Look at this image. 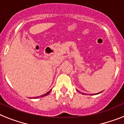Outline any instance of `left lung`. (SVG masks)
I'll use <instances>...</instances> for the list:
<instances>
[{
    "label": "left lung",
    "mask_w": 124,
    "mask_h": 124,
    "mask_svg": "<svg viewBox=\"0 0 124 124\" xmlns=\"http://www.w3.org/2000/svg\"><path fill=\"white\" fill-rule=\"evenodd\" d=\"M100 93H101V92H100Z\"/></svg>",
    "instance_id": "8db88e82"
}]
</instances>
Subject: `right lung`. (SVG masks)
I'll return each instance as SVG.
<instances>
[{
    "mask_svg": "<svg viewBox=\"0 0 124 124\" xmlns=\"http://www.w3.org/2000/svg\"><path fill=\"white\" fill-rule=\"evenodd\" d=\"M50 91H51V90H50V91H48V92L46 93H45V94H43V95L40 96L39 97H43V96H46V95H47V94H49L50 93ZM38 97H39V96H38ZM38 97H36V98H38Z\"/></svg>",
    "mask_w": 124,
    "mask_h": 124,
    "instance_id": "obj_1",
    "label": "right lung"
}]
</instances>
